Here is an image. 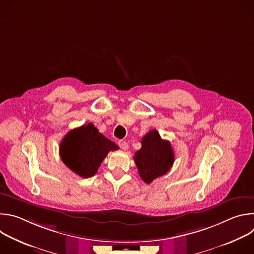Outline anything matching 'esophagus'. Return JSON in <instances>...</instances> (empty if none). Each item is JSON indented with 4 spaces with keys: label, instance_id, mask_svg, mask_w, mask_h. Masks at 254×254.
<instances>
[{
    "label": "esophagus",
    "instance_id": "esophagus-1",
    "mask_svg": "<svg viewBox=\"0 0 254 254\" xmlns=\"http://www.w3.org/2000/svg\"><path fill=\"white\" fill-rule=\"evenodd\" d=\"M119 146L124 151H127L128 149V143L126 140H120L119 141Z\"/></svg>",
    "mask_w": 254,
    "mask_h": 254
}]
</instances>
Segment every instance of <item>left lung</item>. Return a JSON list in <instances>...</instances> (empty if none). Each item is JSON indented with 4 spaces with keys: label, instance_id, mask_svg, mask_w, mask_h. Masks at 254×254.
<instances>
[{
    "label": "left lung",
    "instance_id": "obj_1",
    "mask_svg": "<svg viewBox=\"0 0 254 254\" xmlns=\"http://www.w3.org/2000/svg\"><path fill=\"white\" fill-rule=\"evenodd\" d=\"M141 148L133 157L138 174L143 182L151 184L166 173L174 164V152L169 140L162 139L156 129L141 138Z\"/></svg>",
    "mask_w": 254,
    "mask_h": 254
}]
</instances>
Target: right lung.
<instances>
[{
  "instance_id": "add662e5",
  "label": "right lung",
  "mask_w": 254,
  "mask_h": 254,
  "mask_svg": "<svg viewBox=\"0 0 254 254\" xmlns=\"http://www.w3.org/2000/svg\"><path fill=\"white\" fill-rule=\"evenodd\" d=\"M117 150V144L90 123L70 130L60 142L59 154L72 172L81 178H90L95 175L107 154Z\"/></svg>"
}]
</instances>
